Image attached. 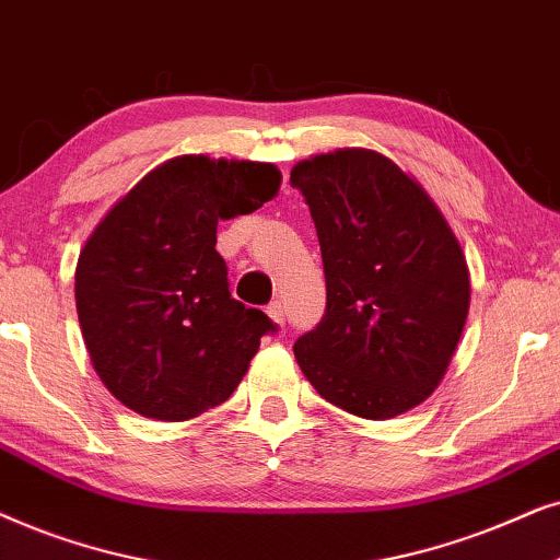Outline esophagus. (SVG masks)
<instances>
[{"instance_id":"esophagus-1","label":"esophagus","mask_w":560,"mask_h":560,"mask_svg":"<svg viewBox=\"0 0 560 560\" xmlns=\"http://www.w3.org/2000/svg\"><path fill=\"white\" fill-rule=\"evenodd\" d=\"M266 312H268V317H271L276 325H279V327H284V323H287V312H284V304H281V302H271V304H268V307H266Z\"/></svg>"}]
</instances>
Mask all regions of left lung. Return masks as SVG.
Here are the masks:
<instances>
[{"label":"left lung","mask_w":560,"mask_h":560,"mask_svg":"<svg viewBox=\"0 0 560 560\" xmlns=\"http://www.w3.org/2000/svg\"><path fill=\"white\" fill-rule=\"evenodd\" d=\"M323 250L327 310L294 342L330 405L392 420L422 405L464 332L471 281L448 220L384 153L338 148L292 168Z\"/></svg>","instance_id":"obj_1"}]
</instances>
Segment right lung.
Masks as SVG:
<instances>
[{
  "label": "right lung",
  "instance_id": "obj_1",
  "mask_svg": "<svg viewBox=\"0 0 560 560\" xmlns=\"http://www.w3.org/2000/svg\"><path fill=\"white\" fill-rule=\"evenodd\" d=\"M273 163L176 155L104 214L77 264L92 366L132 412L184 422L243 382L273 323L230 296L218 222L273 199Z\"/></svg>",
  "mask_w": 560,
  "mask_h": 560
}]
</instances>
